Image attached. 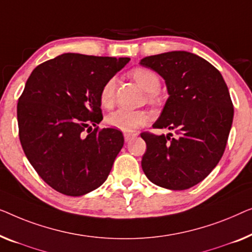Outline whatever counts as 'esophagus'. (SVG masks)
<instances>
[{
  "instance_id": "34e87169",
  "label": "esophagus",
  "mask_w": 252,
  "mask_h": 252,
  "mask_svg": "<svg viewBox=\"0 0 252 252\" xmlns=\"http://www.w3.org/2000/svg\"><path fill=\"white\" fill-rule=\"evenodd\" d=\"M136 137V134H129V133H125V140L126 143H129L131 139H133V138Z\"/></svg>"
}]
</instances>
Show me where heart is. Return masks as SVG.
Masks as SVG:
<instances>
[{"instance_id":"obj_1","label":"heart","mask_w":252,"mask_h":252,"mask_svg":"<svg viewBox=\"0 0 252 252\" xmlns=\"http://www.w3.org/2000/svg\"><path fill=\"white\" fill-rule=\"evenodd\" d=\"M130 75L136 81L138 86L146 92H150V98L153 100L154 94L160 88V79L153 70L137 67L130 72ZM115 94V79L108 80L100 91V104L104 107H111L114 101ZM107 125L119 129L126 133H133L138 127L143 126L148 122V115L144 111H131V109L120 108L112 112L106 118Z\"/></svg>"}]
</instances>
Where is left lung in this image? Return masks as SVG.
<instances>
[{
  "instance_id": "1",
  "label": "left lung",
  "mask_w": 252,
  "mask_h": 252,
  "mask_svg": "<svg viewBox=\"0 0 252 252\" xmlns=\"http://www.w3.org/2000/svg\"><path fill=\"white\" fill-rule=\"evenodd\" d=\"M139 63L164 79L169 94L153 127L176 133H141L147 145L141 168L163 189H190L224 154L234 115L228 88L216 67L187 51L145 57Z\"/></svg>"
}]
</instances>
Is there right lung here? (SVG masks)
Masks as SVG:
<instances>
[{"label": "right lung", "instance_id": "obj_1", "mask_svg": "<svg viewBox=\"0 0 252 252\" xmlns=\"http://www.w3.org/2000/svg\"><path fill=\"white\" fill-rule=\"evenodd\" d=\"M129 60L63 54L28 77L17 106L19 139L35 171L57 192L81 196L107 179L125 138L113 127L98 129L100 91Z\"/></svg>", "mask_w": 252, "mask_h": 252}]
</instances>
